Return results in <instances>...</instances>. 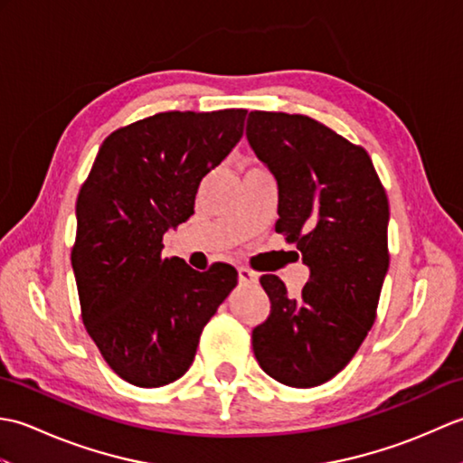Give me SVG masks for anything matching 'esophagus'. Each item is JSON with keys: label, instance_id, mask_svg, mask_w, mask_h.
<instances>
[{"label": "esophagus", "instance_id": "obj_1", "mask_svg": "<svg viewBox=\"0 0 463 463\" xmlns=\"http://www.w3.org/2000/svg\"><path fill=\"white\" fill-rule=\"evenodd\" d=\"M239 280H241V284H257L259 277H257V272H252L250 269L239 267Z\"/></svg>", "mask_w": 463, "mask_h": 463}]
</instances>
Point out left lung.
<instances>
[{
  "label": "left lung",
  "mask_w": 463,
  "mask_h": 463,
  "mask_svg": "<svg viewBox=\"0 0 463 463\" xmlns=\"http://www.w3.org/2000/svg\"><path fill=\"white\" fill-rule=\"evenodd\" d=\"M247 139L279 184L274 229L310 269L298 298L274 274L260 279L270 314L252 350L270 378L314 388L346 368L376 320L388 196L368 153L307 115L250 111Z\"/></svg>",
  "instance_id": "8db88e82"
}]
</instances>
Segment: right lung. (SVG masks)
Segmentation results:
<instances>
[{
    "mask_svg": "<svg viewBox=\"0 0 463 463\" xmlns=\"http://www.w3.org/2000/svg\"><path fill=\"white\" fill-rule=\"evenodd\" d=\"M247 109L156 113L113 131L77 196L71 264L83 324L125 382L159 388L189 370L239 272L165 259L163 234L194 213L204 175L241 141Z\"/></svg>",
    "mask_w": 463,
    "mask_h": 463,
    "instance_id": "obj_1",
    "label": "right lung"
}]
</instances>
